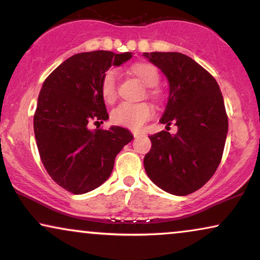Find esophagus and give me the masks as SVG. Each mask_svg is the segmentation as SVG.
I'll use <instances>...</instances> for the list:
<instances>
[{
  "label": "esophagus",
  "instance_id": "esophagus-1",
  "mask_svg": "<svg viewBox=\"0 0 260 260\" xmlns=\"http://www.w3.org/2000/svg\"><path fill=\"white\" fill-rule=\"evenodd\" d=\"M138 136H140V132H133V137H138Z\"/></svg>",
  "mask_w": 260,
  "mask_h": 260
}]
</instances>
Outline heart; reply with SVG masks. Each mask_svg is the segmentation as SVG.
Segmentation results:
<instances>
[{"label": "heart", "mask_w": 260, "mask_h": 260, "mask_svg": "<svg viewBox=\"0 0 260 260\" xmlns=\"http://www.w3.org/2000/svg\"><path fill=\"white\" fill-rule=\"evenodd\" d=\"M131 74L146 86H149L147 94L156 102H160L163 98L162 91L154 85L159 81L158 70L149 62H137L129 68ZM101 94L106 103H114L117 98L116 75L114 71H107L101 79ZM153 115V108L147 102L141 103H121L111 113V121L119 126L139 129L146 121H149Z\"/></svg>", "instance_id": "heart-1"}]
</instances>
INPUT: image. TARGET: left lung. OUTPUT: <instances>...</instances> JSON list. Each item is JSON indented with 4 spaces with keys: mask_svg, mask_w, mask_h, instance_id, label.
Returning <instances> with one entry per match:
<instances>
[{
    "mask_svg": "<svg viewBox=\"0 0 260 260\" xmlns=\"http://www.w3.org/2000/svg\"><path fill=\"white\" fill-rule=\"evenodd\" d=\"M168 78L170 94L160 123L177 126L152 134L145 154L146 174L174 196L196 192L211 179L221 163L228 133V115L215 78L181 52H144ZM168 128V127H167Z\"/></svg>",
    "mask_w": 260,
    "mask_h": 260,
    "instance_id": "left-lung-1",
    "label": "left lung"
}]
</instances>
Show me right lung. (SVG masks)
Returning <instances> with one entry per match:
<instances>
[{"instance_id": "right-lung-1", "label": "right lung", "mask_w": 260, "mask_h": 260, "mask_svg": "<svg viewBox=\"0 0 260 260\" xmlns=\"http://www.w3.org/2000/svg\"><path fill=\"white\" fill-rule=\"evenodd\" d=\"M131 52L97 50L67 58L43 83L34 128L42 163L51 179L73 194H83L110 176L116 154L133 136L126 128L91 132L87 123L108 120L101 79L111 64L120 66Z\"/></svg>"}]
</instances>
